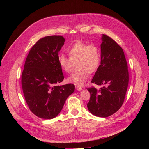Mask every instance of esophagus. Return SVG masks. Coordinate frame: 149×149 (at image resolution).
I'll return each instance as SVG.
<instances>
[{"mask_svg": "<svg viewBox=\"0 0 149 149\" xmlns=\"http://www.w3.org/2000/svg\"><path fill=\"white\" fill-rule=\"evenodd\" d=\"M75 89L77 90H78V91H81V90H82V88L81 87H79V86H75Z\"/></svg>", "mask_w": 149, "mask_h": 149, "instance_id": "obj_1", "label": "esophagus"}]
</instances>
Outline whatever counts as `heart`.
Wrapping results in <instances>:
<instances>
[{
	"label": "heart",
	"instance_id": "heart-1",
	"mask_svg": "<svg viewBox=\"0 0 149 149\" xmlns=\"http://www.w3.org/2000/svg\"><path fill=\"white\" fill-rule=\"evenodd\" d=\"M69 57L61 54L58 63L62 70L70 74L75 64L78 70L67 78L68 82L83 86L89 78L90 73L95 72L101 62V52L95 45H89L82 40H78L67 49Z\"/></svg>",
	"mask_w": 149,
	"mask_h": 149
}]
</instances>
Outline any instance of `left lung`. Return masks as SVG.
Here are the masks:
<instances>
[{
    "mask_svg": "<svg viewBox=\"0 0 149 149\" xmlns=\"http://www.w3.org/2000/svg\"><path fill=\"white\" fill-rule=\"evenodd\" d=\"M101 63L92 81L102 87L87 88L90 99L87 104L90 112L107 117L117 112L123 104L129 84V71L124 53L110 37L102 35Z\"/></svg>",
    "mask_w": 149,
    "mask_h": 149,
    "instance_id": "left-lung-1",
    "label": "left lung"
}]
</instances>
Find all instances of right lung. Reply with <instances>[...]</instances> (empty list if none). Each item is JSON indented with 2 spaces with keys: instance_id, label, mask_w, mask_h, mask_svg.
Here are the masks:
<instances>
[{
  "instance_id": "1",
  "label": "right lung",
  "mask_w": 149,
  "mask_h": 149,
  "mask_svg": "<svg viewBox=\"0 0 149 149\" xmlns=\"http://www.w3.org/2000/svg\"><path fill=\"white\" fill-rule=\"evenodd\" d=\"M65 39L61 35L40 39L25 61L21 82L25 101L37 117L52 119L62 110L75 86H58L64 77L58 63V54Z\"/></svg>"
}]
</instances>
